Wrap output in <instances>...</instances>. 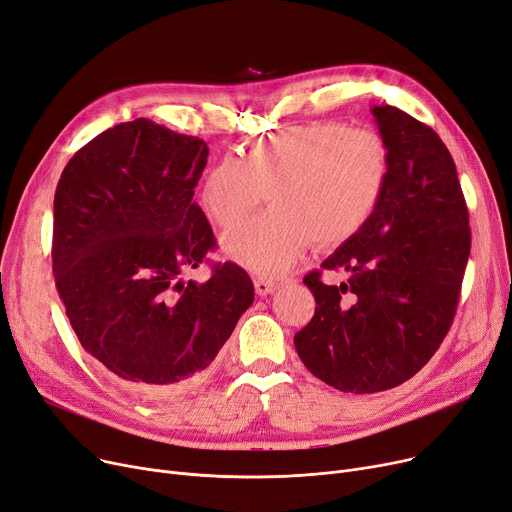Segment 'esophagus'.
Wrapping results in <instances>:
<instances>
[{
  "label": "esophagus",
  "mask_w": 512,
  "mask_h": 512,
  "mask_svg": "<svg viewBox=\"0 0 512 512\" xmlns=\"http://www.w3.org/2000/svg\"><path fill=\"white\" fill-rule=\"evenodd\" d=\"M255 293L259 295V297H265V295H272L276 288H278V284L276 282H272V280H268V278H255Z\"/></svg>",
  "instance_id": "34e87169"
}]
</instances>
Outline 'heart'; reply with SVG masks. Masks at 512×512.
I'll return each mask as SVG.
<instances>
[{
  "label": "heart",
  "mask_w": 512,
  "mask_h": 512,
  "mask_svg": "<svg viewBox=\"0 0 512 512\" xmlns=\"http://www.w3.org/2000/svg\"><path fill=\"white\" fill-rule=\"evenodd\" d=\"M391 175V150L379 131L341 121L282 129L224 157L207 173L201 203L219 228L249 215L268 190L272 209L221 240L224 253L257 276H282L314 240L339 247L379 209Z\"/></svg>",
  "instance_id": "1"
}]
</instances>
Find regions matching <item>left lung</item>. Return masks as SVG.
<instances>
[{"mask_svg":"<svg viewBox=\"0 0 512 512\" xmlns=\"http://www.w3.org/2000/svg\"><path fill=\"white\" fill-rule=\"evenodd\" d=\"M370 113L391 150L385 196L322 263L349 280L303 278L316 311L295 335L305 368L345 393L397 387L433 358L452 326L471 253L469 211L446 144L395 106Z\"/></svg>","mask_w":512,"mask_h":512,"instance_id":"obj_1","label":"left lung"}]
</instances>
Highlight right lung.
Listing matches in <instances>:
<instances>
[{
  "label": "right lung",
  "instance_id": "1",
  "mask_svg": "<svg viewBox=\"0 0 512 512\" xmlns=\"http://www.w3.org/2000/svg\"><path fill=\"white\" fill-rule=\"evenodd\" d=\"M209 148L148 119L110 127L64 167L54 196V278L87 353L133 391L169 397L205 379L255 299L249 274L215 265L192 196Z\"/></svg>",
  "mask_w": 512,
  "mask_h": 512
}]
</instances>
